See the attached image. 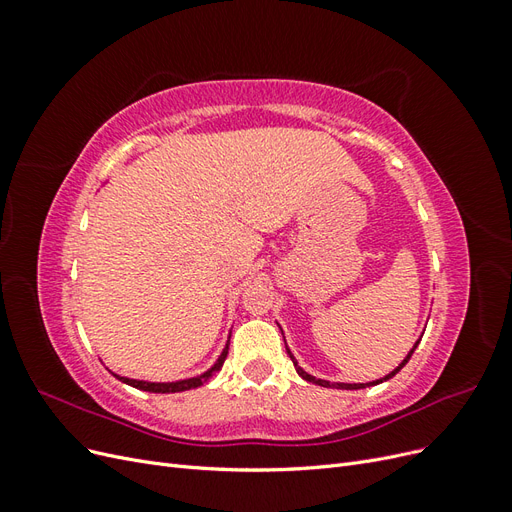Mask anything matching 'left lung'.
<instances>
[{"label":"left lung","instance_id":"1","mask_svg":"<svg viewBox=\"0 0 512 512\" xmlns=\"http://www.w3.org/2000/svg\"><path fill=\"white\" fill-rule=\"evenodd\" d=\"M416 346H418V342L414 344V348L408 352V356H406V359L404 361H401V365L399 367H395L393 371H391V374H386L384 378H380V380H374V382H367V384H346V382H329V380H320V378H314L312 374H307V371L305 369H301L299 365H297V361H294V356H292V352L288 350V354H290V359H292V363H294V367H297V374L303 378V380H307V382H314V384H320V386H335V389H346V391H356V389H365V386H374V384H380V382H384V380H389V378H393L395 374H397V371L401 369V367H404L408 361H410V356H412V352L416 350Z\"/></svg>","mask_w":512,"mask_h":512}]
</instances>
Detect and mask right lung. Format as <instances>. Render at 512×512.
<instances>
[{"mask_svg": "<svg viewBox=\"0 0 512 512\" xmlns=\"http://www.w3.org/2000/svg\"><path fill=\"white\" fill-rule=\"evenodd\" d=\"M226 354H228V342H226V348L222 350L220 359L213 363L211 369H207L205 374H200L196 378H188V380H177V382H145V380H132V378H123V376H117L113 374L117 380L126 382L130 386H134V389H141V391H149V393H181V391H190V389H198V386H203L207 380H211L218 371L222 369L224 361H226Z\"/></svg>", "mask_w": 512, "mask_h": 512, "instance_id": "right-lung-1", "label": "right lung"}]
</instances>
